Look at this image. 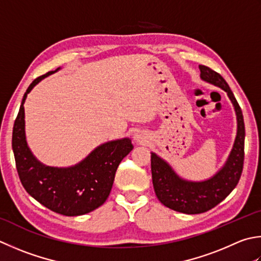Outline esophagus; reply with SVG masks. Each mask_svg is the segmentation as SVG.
<instances>
[{"mask_svg":"<svg viewBox=\"0 0 261 261\" xmlns=\"http://www.w3.org/2000/svg\"><path fill=\"white\" fill-rule=\"evenodd\" d=\"M134 138H135V141L138 142V144H144V142L147 141V136L142 131L136 132Z\"/></svg>","mask_w":261,"mask_h":261,"instance_id":"34e87169","label":"esophagus"}]
</instances>
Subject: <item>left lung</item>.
Listing matches in <instances>:
<instances>
[{"label":"left lung","instance_id":"1","mask_svg":"<svg viewBox=\"0 0 261 261\" xmlns=\"http://www.w3.org/2000/svg\"><path fill=\"white\" fill-rule=\"evenodd\" d=\"M199 70L201 80L225 91L236 111L237 136L226 162L207 180L191 181L181 177L165 160L151 152L152 185L158 200L167 208L190 215L217 206L237 187L243 168L246 137L242 111L226 81L206 65H199Z\"/></svg>","mask_w":261,"mask_h":261}]
</instances>
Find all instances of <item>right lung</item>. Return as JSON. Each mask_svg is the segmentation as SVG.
<instances>
[{
    "label": "right lung",
    "instance_id": "1",
    "mask_svg": "<svg viewBox=\"0 0 261 261\" xmlns=\"http://www.w3.org/2000/svg\"><path fill=\"white\" fill-rule=\"evenodd\" d=\"M59 70L61 68L38 76L28 87L14 121L12 149L20 181L30 196L61 215L80 216L106 201L117 166L134 146L130 138L107 141L96 147L81 162L68 167L45 165L34 156L25 139L23 104L36 85Z\"/></svg>",
    "mask_w": 261,
    "mask_h": 261
}]
</instances>
